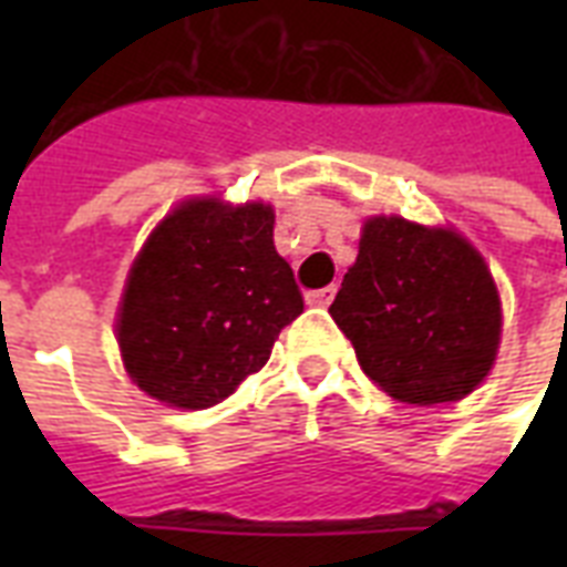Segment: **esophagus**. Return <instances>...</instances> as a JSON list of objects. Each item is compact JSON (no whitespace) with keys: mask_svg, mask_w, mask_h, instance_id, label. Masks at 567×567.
<instances>
[{"mask_svg":"<svg viewBox=\"0 0 567 567\" xmlns=\"http://www.w3.org/2000/svg\"><path fill=\"white\" fill-rule=\"evenodd\" d=\"M336 285H329V288H320V291H309L306 293V302L309 306H315V309H327L329 302L336 300Z\"/></svg>","mask_w":567,"mask_h":567,"instance_id":"obj_1","label":"esophagus"}]
</instances>
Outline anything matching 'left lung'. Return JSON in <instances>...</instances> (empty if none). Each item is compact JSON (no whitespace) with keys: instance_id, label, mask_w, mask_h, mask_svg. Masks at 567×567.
Here are the masks:
<instances>
[{"instance_id":"left-lung-1","label":"left lung","mask_w":567,"mask_h":567,"mask_svg":"<svg viewBox=\"0 0 567 567\" xmlns=\"http://www.w3.org/2000/svg\"><path fill=\"white\" fill-rule=\"evenodd\" d=\"M329 315L362 371L417 405L471 394L492 371L503 327L501 293L474 244L396 214L364 223Z\"/></svg>"}]
</instances>
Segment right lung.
I'll use <instances>...</instances> for the list:
<instances>
[{"instance_id": "right-lung-1", "label": "right lung", "mask_w": 567, "mask_h": 567, "mask_svg": "<svg viewBox=\"0 0 567 567\" xmlns=\"http://www.w3.org/2000/svg\"><path fill=\"white\" fill-rule=\"evenodd\" d=\"M265 203L205 196L171 212L128 270L117 341L132 382L176 409H208L261 371L302 315Z\"/></svg>"}]
</instances>
